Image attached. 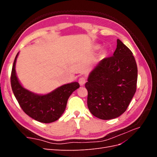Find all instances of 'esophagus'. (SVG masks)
I'll return each mask as SVG.
<instances>
[{"mask_svg":"<svg viewBox=\"0 0 157 157\" xmlns=\"http://www.w3.org/2000/svg\"><path fill=\"white\" fill-rule=\"evenodd\" d=\"M86 79L85 77H80L78 79V83L80 86H83V85L86 83Z\"/></svg>","mask_w":157,"mask_h":157,"instance_id":"obj_1","label":"esophagus"}]
</instances>
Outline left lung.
I'll return each instance as SVG.
<instances>
[{
	"label": "left lung",
	"mask_w": 157,
	"mask_h": 157,
	"mask_svg": "<svg viewBox=\"0 0 157 157\" xmlns=\"http://www.w3.org/2000/svg\"><path fill=\"white\" fill-rule=\"evenodd\" d=\"M137 80V67L132 52L117 39L113 55L99 61L85 84L90 113L102 120L121 116L134 96Z\"/></svg>",
	"instance_id": "obj_1"
}]
</instances>
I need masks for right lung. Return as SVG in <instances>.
Masks as SVG:
<instances>
[{"label":"right lung","mask_w":157,"mask_h":157,"mask_svg":"<svg viewBox=\"0 0 157 157\" xmlns=\"http://www.w3.org/2000/svg\"><path fill=\"white\" fill-rule=\"evenodd\" d=\"M16 55L10 77L13 93L22 110L33 119L43 123L57 121L62 115L69 96L80 87L77 82L63 85L46 95H38L23 88L16 74Z\"/></svg>","instance_id":"right-lung-1"}]
</instances>
